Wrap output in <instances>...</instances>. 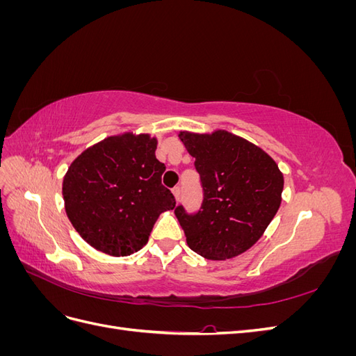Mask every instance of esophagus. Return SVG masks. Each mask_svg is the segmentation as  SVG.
<instances>
[{
  "instance_id": "esophagus-1",
  "label": "esophagus",
  "mask_w": 356,
  "mask_h": 356,
  "mask_svg": "<svg viewBox=\"0 0 356 356\" xmlns=\"http://www.w3.org/2000/svg\"><path fill=\"white\" fill-rule=\"evenodd\" d=\"M172 193H174L175 200L178 202V200H179V196H181V187H175V188H172Z\"/></svg>"
}]
</instances>
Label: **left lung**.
I'll return each instance as SVG.
<instances>
[{"mask_svg": "<svg viewBox=\"0 0 356 356\" xmlns=\"http://www.w3.org/2000/svg\"><path fill=\"white\" fill-rule=\"evenodd\" d=\"M179 139L196 159L203 203L175 215L190 250L208 260H229L257 243L282 202L284 175L258 145L218 129L212 134L181 131Z\"/></svg>", "mask_w": 356, "mask_h": 356, "instance_id": "left-lung-1", "label": "left lung"}]
</instances>
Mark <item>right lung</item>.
Returning <instances> with one entry per match:
<instances>
[{"mask_svg":"<svg viewBox=\"0 0 356 356\" xmlns=\"http://www.w3.org/2000/svg\"><path fill=\"white\" fill-rule=\"evenodd\" d=\"M156 148L157 138L124 132L86 148L68 168L62 182L67 217L95 250L113 257L139 251L159 215L175 208L161 186L166 166Z\"/></svg>","mask_w":356,"mask_h":356,"instance_id":"obj_1","label":"right lung"}]
</instances>
